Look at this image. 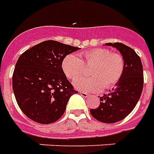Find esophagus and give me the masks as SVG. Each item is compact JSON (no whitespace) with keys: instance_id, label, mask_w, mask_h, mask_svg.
<instances>
[{"instance_id":"obj_1","label":"esophagus","mask_w":154,"mask_h":154,"mask_svg":"<svg viewBox=\"0 0 154 154\" xmlns=\"http://www.w3.org/2000/svg\"><path fill=\"white\" fill-rule=\"evenodd\" d=\"M79 94H80L82 97H84V98H87V97L89 95V94H87V93H85V92H79Z\"/></svg>"}]
</instances>
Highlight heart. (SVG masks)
<instances>
[{"label": "heart", "mask_w": 154, "mask_h": 154, "mask_svg": "<svg viewBox=\"0 0 154 154\" xmlns=\"http://www.w3.org/2000/svg\"><path fill=\"white\" fill-rule=\"evenodd\" d=\"M83 60L79 55H66L62 61V69L69 79H74L82 74L83 65L94 64L90 72V77H78L74 80L75 88L85 92H98L109 89L117 84L124 75L125 63L124 58L109 50L97 48L83 54Z\"/></svg>", "instance_id": "obj_1"}]
</instances>
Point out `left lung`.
Segmentation results:
<instances>
[{
  "mask_svg": "<svg viewBox=\"0 0 154 154\" xmlns=\"http://www.w3.org/2000/svg\"><path fill=\"white\" fill-rule=\"evenodd\" d=\"M117 49L125 63L124 75L108 94L100 97L98 109H90L97 120L113 124L124 119L131 113L141 96L143 87V71L141 60L132 48L122 43H107Z\"/></svg>",
  "mask_w": 154,
  "mask_h": 154,
  "instance_id": "obj_1",
  "label": "left lung"
}]
</instances>
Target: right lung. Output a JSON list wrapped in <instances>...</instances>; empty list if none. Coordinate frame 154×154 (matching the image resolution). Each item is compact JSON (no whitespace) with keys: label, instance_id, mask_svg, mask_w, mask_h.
Returning a JSON list of instances; mask_svg holds the SVG:
<instances>
[{"label":"right lung","instance_id":"add662e5","mask_svg":"<svg viewBox=\"0 0 154 154\" xmlns=\"http://www.w3.org/2000/svg\"><path fill=\"white\" fill-rule=\"evenodd\" d=\"M78 50L45 40L19 57L12 76L13 91L20 109L31 120L51 124L64 114L69 98L77 92L63 71L62 61Z\"/></svg>","mask_w":154,"mask_h":154}]
</instances>
